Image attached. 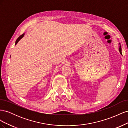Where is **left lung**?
<instances>
[{
  "mask_svg": "<svg viewBox=\"0 0 128 128\" xmlns=\"http://www.w3.org/2000/svg\"><path fill=\"white\" fill-rule=\"evenodd\" d=\"M121 51H122V50H121V46L120 45V47H119V51L120 52V53H121Z\"/></svg>",
  "mask_w": 128,
  "mask_h": 128,
  "instance_id": "left-lung-1",
  "label": "left lung"
}]
</instances>
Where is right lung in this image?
Wrapping results in <instances>:
<instances>
[{"label":"right lung","instance_id":"add662e5","mask_svg":"<svg viewBox=\"0 0 128 128\" xmlns=\"http://www.w3.org/2000/svg\"><path fill=\"white\" fill-rule=\"evenodd\" d=\"M24 34H21V36H19V37H18V39L16 40V42H15V45H16V44L18 43V42L19 40H20L21 39V38H22L24 36Z\"/></svg>","mask_w":128,"mask_h":128}]
</instances>
